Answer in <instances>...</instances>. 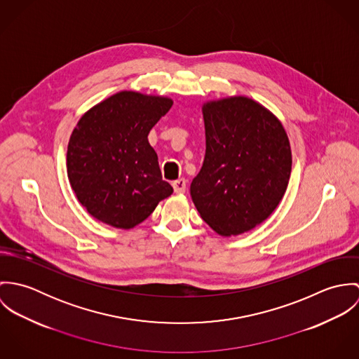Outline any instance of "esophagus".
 <instances>
[{"label": "esophagus", "mask_w": 359, "mask_h": 359, "mask_svg": "<svg viewBox=\"0 0 359 359\" xmlns=\"http://www.w3.org/2000/svg\"><path fill=\"white\" fill-rule=\"evenodd\" d=\"M172 188H174V192L175 194H184L185 189H187V181L184 178H178L177 181L172 182Z\"/></svg>", "instance_id": "obj_1"}]
</instances>
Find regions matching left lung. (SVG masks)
<instances>
[{"label":"left lung","mask_w":359,"mask_h":359,"mask_svg":"<svg viewBox=\"0 0 359 359\" xmlns=\"http://www.w3.org/2000/svg\"><path fill=\"white\" fill-rule=\"evenodd\" d=\"M205 156L191 196L205 224L236 236L262 224L280 203L292 171V149L282 121L243 95L202 106Z\"/></svg>","instance_id":"left-lung-1"}]
</instances>
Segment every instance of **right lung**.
I'll list each match as a JSON object with an SVG mask.
<instances>
[{"mask_svg":"<svg viewBox=\"0 0 359 359\" xmlns=\"http://www.w3.org/2000/svg\"><path fill=\"white\" fill-rule=\"evenodd\" d=\"M172 100L120 91L88 109L67 145V177L79 202L98 221L131 229L172 194L148 141Z\"/></svg>","mask_w":359,"mask_h":359,"instance_id":"1","label":"right lung"}]
</instances>
